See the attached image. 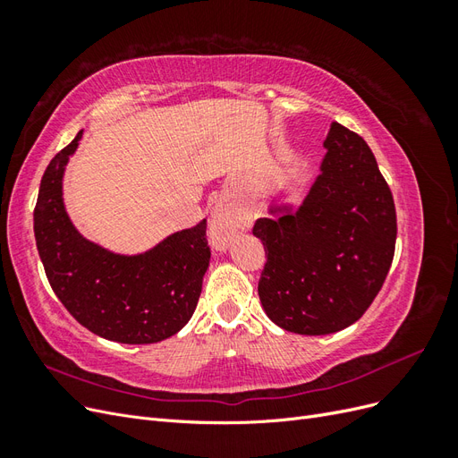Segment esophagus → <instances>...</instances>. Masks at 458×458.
Instances as JSON below:
<instances>
[{"instance_id":"esophagus-1","label":"esophagus","mask_w":458,"mask_h":458,"mask_svg":"<svg viewBox=\"0 0 458 458\" xmlns=\"http://www.w3.org/2000/svg\"><path fill=\"white\" fill-rule=\"evenodd\" d=\"M250 227V221H244L241 216L234 214L233 208L227 204H217L210 214V244L216 250H225L229 242L244 229Z\"/></svg>"}]
</instances>
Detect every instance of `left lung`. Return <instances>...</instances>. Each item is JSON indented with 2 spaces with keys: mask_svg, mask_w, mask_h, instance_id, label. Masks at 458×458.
<instances>
[{
  "mask_svg": "<svg viewBox=\"0 0 458 458\" xmlns=\"http://www.w3.org/2000/svg\"><path fill=\"white\" fill-rule=\"evenodd\" d=\"M327 155L300 206L267 208L263 311L288 332L323 336L353 325L377 298L395 250V206L363 137L332 122Z\"/></svg>",
  "mask_w": 458,
  "mask_h": 458,
  "instance_id": "8db88e82",
  "label": "left lung"
}]
</instances>
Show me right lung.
Masks as SVG:
<instances>
[{
	"instance_id": "obj_1",
	"label": "right lung",
	"mask_w": 458,
	"mask_h": 458,
	"mask_svg": "<svg viewBox=\"0 0 458 458\" xmlns=\"http://www.w3.org/2000/svg\"><path fill=\"white\" fill-rule=\"evenodd\" d=\"M81 133L49 162L34 210V234L53 293L93 335L155 344L182 330L197 310L210 266L206 219L140 254H116L81 234L63 199L66 164Z\"/></svg>"
}]
</instances>
